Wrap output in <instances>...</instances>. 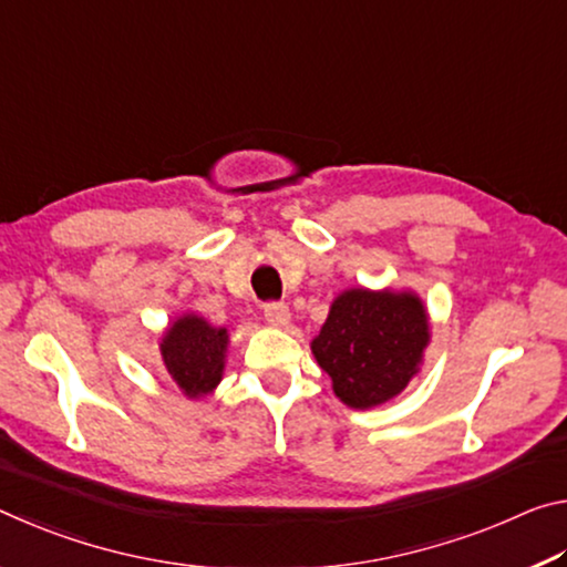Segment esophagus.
Returning a JSON list of instances; mask_svg holds the SVG:
<instances>
[{
  "label": "esophagus",
  "mask_w": 567,
  "mask_h": 567,
  "mask_svg": "<svg viewBox=\"0 0 567 567\" xmlns=\"http://www.w3.org/2000/svg\"><path fill=\"white\" fill-rule=\"evenodd\" d=\"M264 317H266L268 323H271V327H286V323L291 321V311H289V306H286V303L271 301V303L264 306Z\"/></svg>",
  "instance_id": "obj_1"
}]
</instances>
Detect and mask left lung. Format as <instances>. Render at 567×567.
I'll return each instance as SVG.
<instances>
[{
  "instance_id": "obj_1",
  "label": "left lung",
  "mask_w": 567,
  "mask_h": 567,
  "mask_svg": "<svg viewBox=\"0 0 567 567\" xmlns=\"http://www.w3.org/2000/svg\"><path fill=\"white\" fill-rule=\"evenodd\" d=\"M430 319L412 291L349 289L333 299L311 351L351 410L394 399L420 371Z\"/></svg>"
}]
</instances>
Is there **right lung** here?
Segmentation results:
<instances>
[{"label": "right lung", "mask_w": 567, "mask_h": 567, "mask_svg": "<svg viewBox=\"0 0 567 567\" xmlns=\"http://www.w3.org/2000/svg\"><path fill=\"white\" fill-rule=\"evenodd\" d=\"M228 329L210 327L196 313L175 319L161 341V359L168 377L188 399L208 396L226 369Z\"/></svg>", "instance_id": "obj_1"}]
</instances>
